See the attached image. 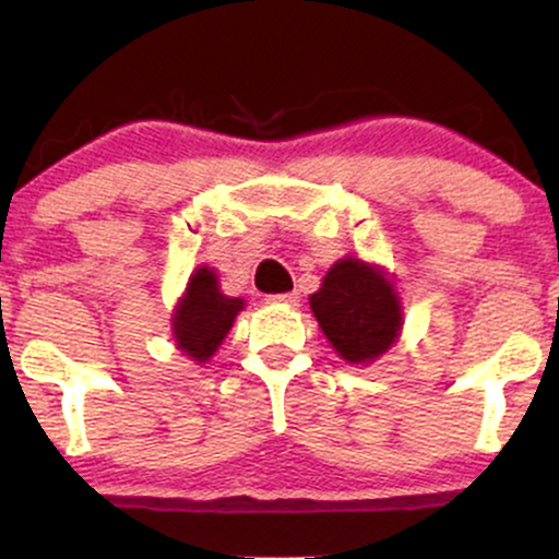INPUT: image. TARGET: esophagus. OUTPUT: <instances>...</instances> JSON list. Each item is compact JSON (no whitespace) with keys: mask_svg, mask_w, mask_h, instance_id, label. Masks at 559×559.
<instances>
[{"mask_svg":"<svg viewBox=\"0 0 559 559\" xmlns=\"http://www.w3.org/2000/svg\"><path fill=\"white\" fill-rule=\"evenodd\" d=\"M267 305L297 307V305H299V294H297V292H288V294H271V297H267Z\"/></svg>","mask_w":559,"mask_h":559,"instance_id":"obj_1","label":"esophagus"}]
</instances>
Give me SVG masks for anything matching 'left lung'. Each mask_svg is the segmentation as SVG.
Masks as SVG:
<instances>
[{
  "mask_svg": "<svg viewBox=\"0 0 559 559\" xmlns=\"http://www.w3.org/2000/svg\"><path fill=\"white\" fill-rule=\"evenodd\" d=\"M320 329L346 362H370L394 344L402 329L400 301L378 267L342 260L310 297Z\"/></svg>",
  "mask_w": 559,
  "mask_h": 559,
  "instance_id": "8db88e82",
  "label": "left lung"
}]
</instances>
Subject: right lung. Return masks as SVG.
Returning a JSON list of instances; mask_svg holds the SVG:
<instances>
[{"label":"right lung","mask_w":559,"mask_h":559,"mask_svg":"<svg viewBox=\"0 0 559 559\" xmlns=\"http://www.w3.org/2000/svg\"><path fill=\"white\" fill-rule=\"evenodd\" d=\"M241 307V299L221 294L215 273L210 267H199L189 278L186 297L176 307L173 336L186 355L204 362L215 355Z\"/></svg>","instance_id":"obj_1"}]
</instances>
